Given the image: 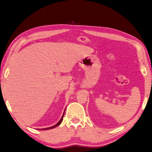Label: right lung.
<instances>
[{
    "label": "right lung",
    "mask_w": 152,
    "mask_h": 152,
    "mask_svg": "<svg viewBox=\"0 0 152 152\" xmlns=\"http://www.w3.org/2000/svg\"><path fill=\"white\" fill-rule=\"evenodd\" d=\"M64 114H65V112H64V113H63V116H62V117H61V118L60 119V121H59L56 125H54V126H52V127H48V128H45V129H40V130H48V129H53V128H54V127H57V126H58L59 124H60L61 123V122H62V121H63V117H64Z\"/></svg>",
    "instance_id": "1"
}]
</instances>
